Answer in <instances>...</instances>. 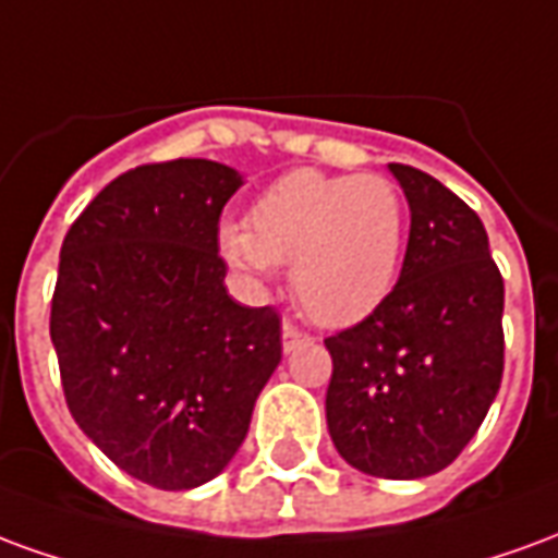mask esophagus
<instances>
[{
  "label": "esophagus",
  "mask_w": 558,
  "mask_h": 558,
  "mask_svg": "<svg viewBox=\"0 0 558 558\" xmlns=\"http://www.w3.org/2000/svg\"><path fill=\"white\" fill-rule=\"evenodd\" d=\"M280 335H283V350H287V352H292V350H295V347H299V343H302V340H307V335H304L302 328L292 326L290 319L283 323V328H280Z\"/></svg>",
  "instance_id": "esophagus-1"
}]
</instances>
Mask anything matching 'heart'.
<instances>
[{
	"instance_id": "1",
	"label": "heart",
	"mask_w": 558,
	"mask_h": 558,
	"mask_svg": "<svg viewBox=\"0 0 558 558\" xmlns=\"http://www.w3.org/2000/svg\"><path fill=\"white\" fill-rule=\"evenodd\" d=\"M410 206L379 172L292 170L256 196L247 230L223 223L220 256L247 280L292 263L295 302L323 326H350L398 280Z\"/></svg>"
}]
</instances>
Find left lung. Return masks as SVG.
I'll use <instances>...</instances> for the list:
<instances>
[{"label": "left lung", "mask_w": 558, "mask_h": 558, "mask_svg": "<svg viewBox=\"0 0 558 558\" xmlns=\"http://www.w3.org/2000/svg\"><path fill=\"white\" fill-rule=\"evenodd\" d=\"M410 203L398 287L326 338V418L338 454L376 478L454 463L490 410L505 367V283L487 230L427 172L388 163Z\"/></svg>", "instance_id": "obj_1"}]
</instances>
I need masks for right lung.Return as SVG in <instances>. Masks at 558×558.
Instances as JSON below:
<instances>
[{
	"mask_svg": "<svg viewBox=\"0 0 558 558\" xmlns=\"http://www.w3.org/2000/svg\"><path fill=\"white\" fill-rule=\"evenodd\" d=\"M242 175L206 158L143 163L71 223L50 307L80 430L158 490L223 472L280 364L275 307L232 299L218 220Z\"/></svg>",
	"mask_w": 558,
	"mask_h": 558,
	"instance_id": "right-lung-1",
	"label": "right lung"
}]
</instances>
